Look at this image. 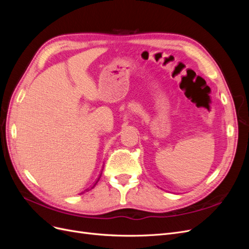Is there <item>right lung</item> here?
Masks as SVG:
<instances>
[{
    "mask_svg": "<svg viewBox=\"0 0 249 249\" xmlns=\"http://www.w3.org/2000/svg\"><path fill=\"white\" fill-rule=\"evenodd\" d=\"M97 182H99V179H97ZM97 182H96V183H97ZM96 183H95V184H96ZM95 184H94V186H95ZM94 186H93V187H94ZM93 187H92V188H93Z\"/></svg>",
    "mask_w": 249,
    "mask_h": 249,
    "instance_id": "right-lung-1",
    "label": "right lung"
}]
</instances>
